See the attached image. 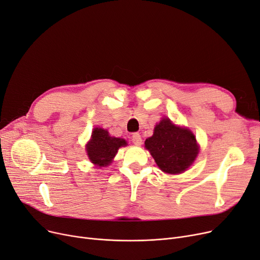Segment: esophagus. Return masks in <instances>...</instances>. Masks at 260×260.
<instances>
[{
  "instance_id": "esophagus-1",
  "label": "esophagus",
  "mask_w": 260,
  "mask_h": 260,
  "mask_svg": "<svg viewBox=\"0 0 260 260\" xmlns=\"http://www.w3.org/2000/svg\"><path fill=\"white\" fill-rule=\"evenodd\" d=\"M131 141L133 144L135 145H141L142 144V137L140 133H133L132 138H131Z\"/></svg>"
}]
</instances>
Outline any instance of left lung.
Instances as JSON below:
<instances>
[{"instance_id":"left-lung-1","label":"left lung","mask_w":260,"mask_h":260,"mask_svg":"<svg viewBox=\"0 0 260 260\" xmlns=\"http://www.w3.org/2000/svg\"><path fill=\"white\" fill-rule=\"evenodd\" d=\"M155 163L166 174H181L196 159L199 152L194 135L185 128L177 127L169 118L155 126L151 138L145 141Z\"/></svg>"}]
</instances>
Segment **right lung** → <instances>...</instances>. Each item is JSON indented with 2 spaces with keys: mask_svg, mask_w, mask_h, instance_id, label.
Here are the masks:
<instances>
[{
  "mask_svg": "<svg viewBox=\"0 0 260 260\" xmlns=\"http://www.w3.org/2000/svg\"><path fill=\"white\" fill-rule=\"evenodd\" d=\"M126 145L127 142L125 140L111 138L107 130L95 128L90 142L86 145V152L92 163L103 167L111 163L119 147Z\"/></svg>",
  "mask_w": 260,
  "mask_h": 260,
  "instance_id": "right-lung-1",
  "label": "right lung"
}]
</instances>
